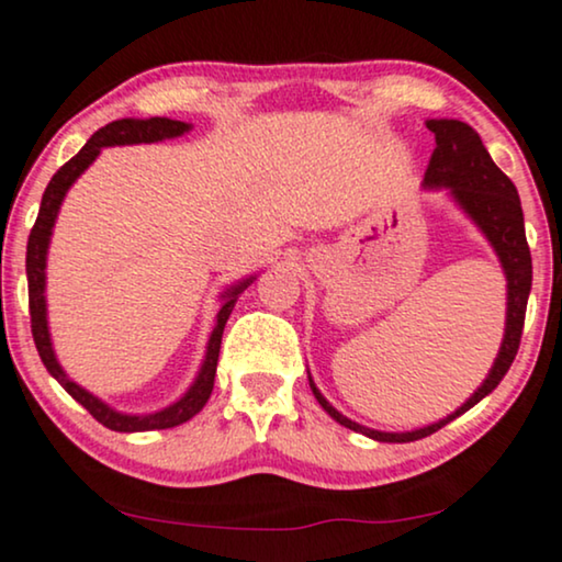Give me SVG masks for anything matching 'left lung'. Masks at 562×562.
<instances>
[{
    "mask_svg": "<svg viewBox=\"0 0 562 562\" xmlns=\"http://www.w3.org/2000/svg\"><path fill=\"white\" fill-rule=\"evenodd\" d=\"M428 130L436 134V150L430 155L423 183L428 189H449L451 196L457 199L459 207L474 220V225L485 233L490 246H493L495 254H498L503 272H506V280H508L506 334H503L498 358H495L487 379L482 381L477 392L461 404L457 412H451L449 417L428 425V428L412 430V432L371 430V428H363V425L347 420L345 415H339V412L324 400L322 392L316 389V383L311 381L308 375L311 392H314L318 404L329 412L334 420L355 432H363L368 438L383 440V443H409V440L430 436V432H436L443 428V425L457 420L459 415H464L467 409H472L474 404L485 400V396L498 386L518 352V342H521V331H524V316H527L529 290H531V254L527 244V233H524L521 199H518L514 181H510L508 176L495 166L493 158H490V153L485 150V145H482L480 134L474 132L470 124L457 122V119H430Z\"/></svg>",
    "mask_w": 562,
    "mask_h": 562,
    "instance_id": "8db88e82",
    "label": "left lung"
}]
</instances>
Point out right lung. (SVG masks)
I'll return each mask as SVG.
<instances>
[{
    "label": "right lung",
    "instance_id": "right-lung-1",
    "mask_svg": "<svg viewBox=\"0 0 562 562\" xmlns=\"http://www.w3.org/2000/svg\"><path fill=\"white\" fill-rule=\"evenodd\" d=\"M191 124L187 122H173V119H119V122L105 124L103 130H98L92 137L85 142V147L75 155L72 160L64 162V166L56 170L54 179L48 181L44 191V199H41L38 217H35V225L31 231V238H27V254H25V272H27V305H31V331L35 339V350H38L41 360H44L46 371L54 375L56 381L61 383L64 392H67L72 400L82 404L85 409L95 417L98 423L105 425L109 430L116 432H142V430H166L176 428V425L191 420L199 409L204 407L212 394V386H215V371H217V358H220V342H223V329L225 322H228L233 305H236L238 295L251 285L254 277L238 282V285L228 288L223 293V305L217 311V324L210 334L207 342V355H204V363L199 368L196 381L191 383L189 392L181 396L179 402H173L170 407L153 412V415H124V412L111 409L109 404L85 392L82 386H77L72 379H67V373L61 371L59 360H56L52 337H48V322H46V254H48V240H52V228L56 223V215H59V207L64 202V194H67L69 187L80 179V173L90 166L92 160L101 155V147H113V145H139V142H160V139H173L181 137L183 132H189Z\"/></svg>",
    "mask_w": 562,
    "mask_h": 562
}]
</instances>
